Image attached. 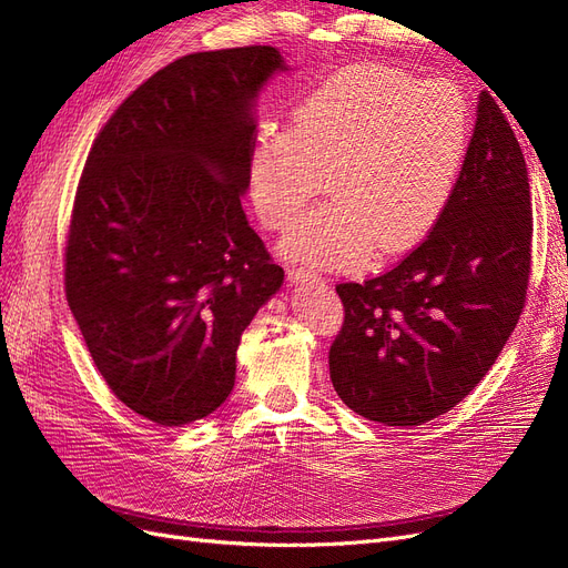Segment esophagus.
Instances as JSON below:
<instances>
[{
	"label": "esophagus",
	"mask_w": 568,
	"mask_h": 568,
	"mask_svg": "<svg viewBox=\"0 0 568 568\" xmlns=\"http://www.w3.org/2000/svg\"><path fill=\"white\" fill-rule=\"evenodd\" d=\"M288 280L296 282V284H305V282H317L322 280L315 270H307V267H288Z\"/></svg>",
	"instance_id": "1"
}]
</instances>
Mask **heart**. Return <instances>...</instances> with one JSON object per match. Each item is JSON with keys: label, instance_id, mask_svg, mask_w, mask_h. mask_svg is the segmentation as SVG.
<instances>
[{"label": "heart", "instance_id": "obj_1", "mask_svg": "<svg viewBox=\"0 0 568 568\" xmlns=\"http://www.w3.org/2000/svg\"><path fill=\"white\" fill-rule=\"evenodd\" d=\"M471 149L469 101L445 80L365 61L322 80L294 125L265 123L248 156L255 213L298 261L348 267L417 246L448 211Z\"/></svg>", "mask_w": 568, "mask_h": 568}]
</instances>
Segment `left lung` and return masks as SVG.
<instances>
[{
  "mask_svg": "<svg viewBox=\"0 0 568 568\" xmlns=\"http://www.w3.org/2000/svg\"><path fill=\"white\" fill-rule=\"evenodd\" d=\"M530 242L524 151L484 92L467 165L436 227L390 270L336 284L338 398L386 426H419L467 398L524 313Z\"/></svg>",
  "mask_w": 568,
  "mask_h": 568,
  "instance_id": "left-lung-1",
  "label": "left lung"
}]
</instances>
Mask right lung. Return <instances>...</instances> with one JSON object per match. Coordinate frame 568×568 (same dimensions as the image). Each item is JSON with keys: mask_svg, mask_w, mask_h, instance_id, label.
I'll list each match as a JSON object with an SVG mask.
<instances>
[{"mask_svg": "<svg viewBox=\"0 0 568 568\" xmlns=\"http://www.w3.org/2000/svg\"><path fill=\"white\" fill-rule=\"evenodd\" d=\"M267 44L196 51L142 82L84 161L63 253L65 301L115 398L159 426L209 417L236 348L284 282L242 194Z\"/></svg>", "mask_w": 568, "mask_h": 568, "instance_id": "obj_1", "label": "right lung"}]
</instances>
